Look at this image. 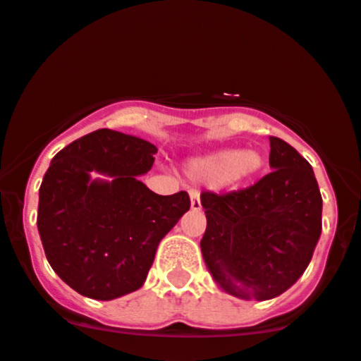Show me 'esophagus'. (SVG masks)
<instances>
[{
	"instance_id": "obj_1",
	"label": "esophagus",
	"mask_w": 361,
	"mask_h": 361,
	"mask_svg": "<svg viewBox=\"0 0 361 361\" xmlns=\"http://www.w3.org/2000/svg\"><path fill=\"white\" fill-rule=\"evenodd\" d=\"M190 202H192V209L193 211H200L202 204H200V193L199 190H190Z\"/></svg>"
}]
</instances>
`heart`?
<instances>
[{
    "instance_id": "obj_1",
    "label": "heart",
    "mask_w": 361,
    "mask_h": 361,
    "mask_svg": "<svg viewBox=\"0 0 361 361\" xmlns=\"http://www.w3.org/2000/svg\"><path fill=\"white\" fill-rule=\"evenodd\" d=\"M264 168V156L257 150L221 149L188 162V173L200 181L240 185L252 180Z\"/></svg>"
}]
</instances>
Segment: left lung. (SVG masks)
<instances>
[{
  "label": "left lung",
  "instance_id": "left-lung-1",
  "mask_svg": "<svg viewBox=\"0 0 361 361\" xmlns=\"http://www.w3.org/2000/svg\"><path fill=\"white\" fill-rule=\"evenodd\" d=\"M272 171L248 188L202 192V255L216 283L240 298L271 300L298 281L322 231V197L312 166L269 137Z\"/></svg>",
  "mask_w": 361,
  "mask_h": 361
}]
</instances>
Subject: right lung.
Listing matches in <instances>:
<instances>
[{
	"instance_id": "obj_1",
	"label": "right lung",
	"mask_w": 361,
	"mask_h": 361,
	"mask_svg": "<svg viewBox=\"0 0 361 361\" xmlns=\"http://www.w3.org/2000/svg\"><path fill=\"white\" fill-rule=\"evenodd\" d=\"M156 152L144 138L101 128L59 150L44 174L37 229L47 262L87 298L138 290L159 241L190 209L187 192L157 195L138 181ZM90 171L111 180H90Z\"/></svg>"
}]
</instances>
